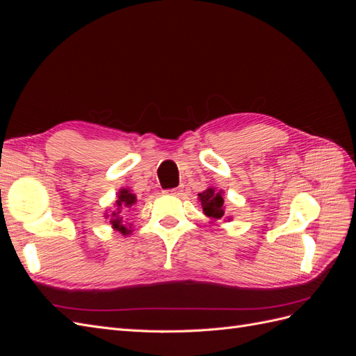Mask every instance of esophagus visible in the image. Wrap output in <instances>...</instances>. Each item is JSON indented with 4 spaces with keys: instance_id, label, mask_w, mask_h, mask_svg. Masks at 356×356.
Here are the masks:
<instances>
[{
    "instance_id": "obj_1",
    "label": "esophagus",
    "mask_w": 356,
    "mask_h": 356,
    "mask_svg": "<svg viewBox=\"0 0 356 356\" xmlns=\"http://www.w3.org/2000/svg\"><path fill=\"white\" fill-rule=\"evenodd\" d=\"M181 191H182V188H181V187H177V188H170V190H168L166 193H169V195H174V196H179V195H181Z\"/></svg>"
}]
</instances>
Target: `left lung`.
I'll use <instances>...</instances> for the list:
<instances>
[{
	"instance_id": "1",
	"label": "left lung",
	"mask_w": 356,
	"mask_h": 356,
	"mask_svg": "<svg viewBox=\"0 0 356 356\" xmlns=\"http://www.w3.org/2000/svg\"><path fill=\"white\" fill-rule=\"evenodd\" d=\"M199 202L202 203V208H203V213L209 217L211 222H215L218 220L225 221L232 220V217H225V211H224V191L217 188V187H208L204 191L199 193Z\"/></svg>"
}]
</instances>
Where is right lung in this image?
I'll list each match as a JSON object with an SVG mask.
<instances>
[{
    "instance_id": "add662e5",
    "label": "right lung",
    "mask_w": 356,
    "mask_h": 356,
    "mask_svg": "<svg viewBox=\"0 0 356 356\" xmlns=\"http://www.w3.org/2000/svg\"><path fill=\"white\" fill-rule=\"evenodd\" d=\"M135 203H136V195H134V191L131 188H120L117 191V199L114 203L115 209L111 213L108 209L104 212V217L106 220H110L111 227L123 236H127L134 232L132 224L126 222L124 217H126V212L131 211V208Z\"/></svg>"
}]
</instances>
